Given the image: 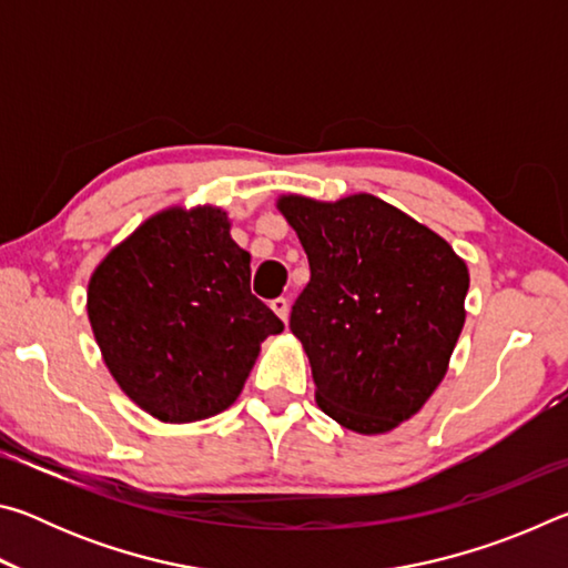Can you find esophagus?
<instances>
[{
	"label": "esophagus",
	"instance_id": "1",
	"mask_svg": "<svg viewBox=\"0 0 568 568\" xmlns=\"http://www.w3.org/2000/svg\"><path fill=\"white\" fill-rule=\"evenodd\" d=\"M271 307H273V313L277 315V318H281L283 323H287V313H291V303H287L285 297H275V301H271Z\"/></svg>",
	"mask_w": 568,
	"mask_h": 568
}]
</instances>
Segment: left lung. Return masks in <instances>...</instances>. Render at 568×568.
Returning a JSON list of instances; mask_svg holds the SVG:
<instances>
[{
  "instance_id": "1",
  "label": "left lung",
  "mask_w": 568,
  "mask_h": 568,
  "mask_svg": "<svg viewBox=\"0 0 568 568\" xmlns=\"http://www.w3.org/2000/svg\"><path fill=\"white\" fill-rule=\"evenodd\" d=\"M311 263L291 313L325 416L398 428L444 381L466 323L468 267L444 237L371 192L277 197Z\"/></svg>"
}]
</instances>
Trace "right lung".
Listing matches in <instances>:
<instances>
[{
  "label": "right lung",
  "mask_w": 568,
  "mask_h": 568,
  "mask_svg": "<svg viewBox=\"0 0 568 568\" xmlns=\"http://www.w3.org/2000/svg\"><path fill=\"white\" fill-rule=\"evenodd\" d=\"M217 205L150 215L94 267L88 318L124 396L162 423L233 406L283 323L250 293V253Z\"/></svg>",
  "instance_id": "1"
}]
</instances>
